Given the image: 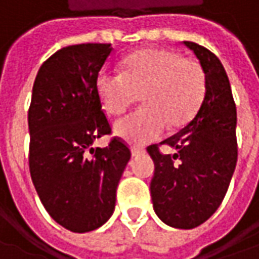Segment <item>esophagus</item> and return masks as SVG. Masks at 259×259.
Masks as SVG:
<instances>
[{
    "mask_svg": "<svg viewBox=\"0 0 259 259\" xmlns=\"http://www.w3.org/2000/svg\"><path fill=\"white\" fill-rule=\"evenodd\" d=\"M145 150L140 149V147H132V156H139V155H143Z\"/></svg>",
    "mask_w": 259,
    "mask_h": 259,
    "instance_id": "obj_1",
    "label": "esophagus"
}]
</instances>
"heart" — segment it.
Masks as SVG:
<instances>
[{
    "label": "heart",
    "mask_w": 259,
    "mask_h": 259,
    "mask_svg": "<svg viewBox=\"0 0 259 259\" xmlns=\"http://www.w3.org/2000/svg\"><path fill=\"white\" fill-rule=\"evenodd\" d=\"M104 110L123 114L142 94L143 109L119 120L114 133L132 145L162 136L166 124L182 127L199 110L206 93V74L199 61L178 51L146 49L123 61V71L104 68L96 78Z\"/></svg>",
    "instance_id": "heart-1"
}]
</instances>
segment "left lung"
<instances>
[{"mask_svg":"<svg viewBox=\"0 0 259 259\" xmlns=\"http://www.w3.org/2000/svg\"><path fill=\"white\" fill-rule=\"evenodd\" d=\"M183 44L205 70L206 93L195 117L159 143L176 148L175 155L160 154L158 145L147 152L155 162L150 195L156 215L169 227L192 229L215 213L232 179L238 157L236 107L219 58L196 42Z\"/></svg>","mask_w":259,"mask_h":259,"instance_id":"obj_1","label":"left lung"}]
</instances>
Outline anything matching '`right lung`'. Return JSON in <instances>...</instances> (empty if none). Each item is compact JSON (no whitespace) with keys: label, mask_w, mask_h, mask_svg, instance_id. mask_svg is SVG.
I'll use <instances>...</instances> for the list:
<instances>
[{"label":"right lung","mask_w":259,"mask_h":259,"mask_svg":"<svg viewBox=\"0 0 259 259\" xmlns=\"http://www.w3.org/2000/svg\"><path fill=\"white\" fill-rule=\"evenodd\" d=\"M112 44H77L42 63L28 110L30 174L50 217L71 232H89L112 217L116 191L130 159L119 138L92 145L112 127L96 78ZM92 156L90 157V155Z\"/></svg>","instance_id":"add662e5"}]
</instances>
